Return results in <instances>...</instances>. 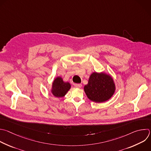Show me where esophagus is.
I'll list each match as a JSON object with an SVG mask.
<instances>
[{
  "mask_svg": "<svg viewBox=\"0 0 151 151\" xmlns=\"http://www.w3.org/2000/svg\"><path fill=\"white\" fill-rule=\"evenodd\" d=\"M74 86H75V87H76V88H80L82 87V84H81V83H75V84H74Z\"/></svg>",
  "mask_w": 151,
  "mask_h": 151,
  "instance_id": "1",
  "label": "esophagus"
}]
</instances>
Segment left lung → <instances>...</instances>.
I'll list each match as a JSON object with an SVG mask.
<instances>
[{
	"label": "left lung",
	"mask_w": 151,
	"mask_h": 151,
	"mask_svg": "<svg viewBox=\"0 0 151 151\" xmlns=\"http://www.w3.org/2000/svg\"><path fill=\"white\" fill-rule=\"evenodd\" d=\"M88 98L96 103L104 102L110 99L115 91V85L111 77L107 74L93 73L88 83L84 86Z\"/></svg>",
	"instance_id": "obj_1"
}]
</instances>
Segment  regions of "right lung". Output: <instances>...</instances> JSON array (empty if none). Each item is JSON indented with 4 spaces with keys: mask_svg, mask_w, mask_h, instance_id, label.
<instances>
[{
    "mask_svg": "<svg viewBox=\"0 0 151 151\" xmlns=\"http://www.w3.org/2000/svg\"><path fill=\"white\" fill-rule=\"evenodd\" d=\"M70 88L69 82H65L62 78L58 77L53 83L52 93L56 97H63Z\"/></svg>",
    "mask_w": 151,
    "mask_h": 151,
    "instance_id": "obj_1",
    "label": "right lung"
}]
</instances>
